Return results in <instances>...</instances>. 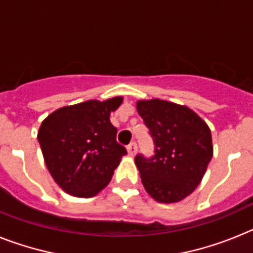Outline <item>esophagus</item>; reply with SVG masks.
<instances>
[{"mask_svg":"<svg viewBox=\"0 0 253 253\" xmlns=\"http://www.w3.org/2000/svg\"><path fill=\"white\" fill-rule=\"evenodd\" d=\"M126 151H128V154L130 156V157H134L135 156V153H137V144L135 143H130L128 147H126Z\"/></svg>","mask_w":253,"mask_h":253,"instance_id":"esophagus-1","label":"esophagus"}]
</instances>
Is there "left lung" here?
Listing matches in <instances>:
<instances>
[{
	"mask_svg": "<svg viewBox=\"0 0 253 253\" xmlns=\"http://www.w3.org/2000/svg\"><path fill=\"white\" fill-rule=\"evenodd\" d=\"M137 111L154 142V156L135 157L143 186L158 203L184 200L202 182L213 157L209 126L187 106L165 100H139Z\"/></svg>",
	"mask_w": 253,
	"mask_h": 253,
	"instance_id": "left-lung-1",
	"label": "left lung"
}]
</instances>
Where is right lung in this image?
Instances as JSON below:
<instances>
[{
    "label": "right lung",
    "mask_w": 253,
    "mask_h": 253,
    "mask_svg": "<svg viewBox=\"0 0 253 253\" xmlns=\"http://www.w3.org/2000/svg\"><path fill=\"white\" fill-rule=\"evenodd\" d=\"M123 97L60 107L40 125L38 140L46 169L60 189L92 198L107 186L126 149L116 142L110 114Z\"/></svg>",
    "instance_id": "1"
}]
</instances>
